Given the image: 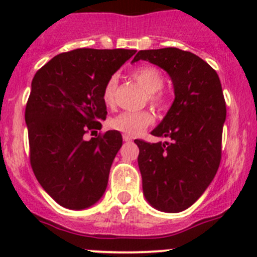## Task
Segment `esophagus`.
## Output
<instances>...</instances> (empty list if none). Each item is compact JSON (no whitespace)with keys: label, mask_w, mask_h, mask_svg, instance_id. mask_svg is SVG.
I'll list each match as a JSON object with an SVG mask.
<instances>
[{"label":"esophagus","mask_w":257,"mask_h":257,"mask_svg":"<svg viewBox=\"0 0 257 257\" xmlns=\"http://www.w3.org/2000/svg\"><path fill=\"white\" fill-rule=\"evenodd\" d=\"M133 140V138L128 135H123V142H131Z\"/></svg>","instance_id":"esophagus-1"}]
</instances>
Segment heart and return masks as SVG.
<instances>
[{
    "instance_id": "obj_1",
    "label": "heart",
    "mask_w": 257,
    "mask_h": 257,
    "mask_svg": "<svg viewBox=\"0 0 257 257\" xmlns=\"http://www.w3.org/2000/svg\"><path fill=\"white\" fill-rule=\"evenodd\" d=\"M133 77L136 79L145 91L148 92V99L151 103L160 104L162 101V95L160 90L163 87L165 78L158 68L153 65H142L133 72ZM117 86V77H110L104 86L103 99L104 103L112 105L114 103V92ZM153 114L148 110L140 112H123L110 119V127L117 131H121L128 135H138L144 128L153 122Z\"/></svg>"
}]
</instances>
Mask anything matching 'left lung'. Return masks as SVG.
Listing matches in <instances>:
<instances>
[{"label": "left lung", "instance_id": "obj_1", "mask_svg": "<svg viewBox=\"0 0 257 257\" xmlns=\"http://www.w3.org/2000/svg\"><path fill=\"white\" fill-rule=\"evenodd\" d=\"M147 60L169 74L175 99L152 135L167 143L135 140L139 147L143 193L163 212H181L205 193L221 158L226 108L217 73L205 60L176 47L142 50L133 63Z\"/></svg>", "mask_w": 257, "mask_h": 257}]
</instances>
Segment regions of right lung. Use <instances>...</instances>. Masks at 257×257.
Wrapping results in <instances>:
<instances>
[{
    "instance_id": "add662e5",
    "label": "right lung",
    "mask_w": 257,
    "mask_h": 257,
    "mask_svg": "<svg viewBox=\"0 0 257 257\" xmlns=\"http://www.w3.org/2000/svg\"><path fill=\"white\" fill-rule=\"evenodd\" d=\"M135 50L77 49L59 54L33 77L26 108L31 165L45 192L69 210L91 207L105 193L119 131L100 130L104 86Z\"/></svg>"
}]
</instances>
